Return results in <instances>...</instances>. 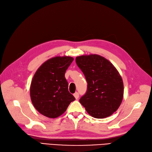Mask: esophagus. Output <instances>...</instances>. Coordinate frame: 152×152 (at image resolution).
<instances>
[{
  "instance_id": "34e87169",
  "label": "esophagus",
  "mask_w": 152,
  "mask_h": 152,
  "mask_svg": "<svg viewBox=\"0 0 152 152\" xmlns=\"http://www.w3.org/2000/svg\"><path fill=\"white\" fill-rule=\"evenodd\" d=\"M74 96L75 97L76 99H77L79 98V93L77 92H76L75 94H74Z\"/></svg>"
}]
</instances>
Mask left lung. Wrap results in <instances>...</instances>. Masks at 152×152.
<instances>
[{
  "label": "left lung",
  "instance_id": "obj_1",
  "mask_svg": "<svg viewBox=\"0 0 152 152\" xmlns=\"http://www.w3.org/2000/svg\"><path fill=\"white\" fill-rule=\"evenodd\" d=\"M77 65L87 82L86 93L80 102L91 116L104 118L118 109L124 96L121 76L107 59L97 54L77 56Z\"/></svg>",
  "mask_w": 152,
  "mask_h": 152
}]
</instances>
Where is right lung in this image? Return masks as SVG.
<instances>
[{
  "label": "right lung",
  "instance_id": "right-lung-1",
  "mask_svg": "<svg viewBox=\"0 0 152 152\" xmlns=\"http://www.w3.org/2000/svg\"><path fill=\"white\" fill-rule=\"evenodd\" d=\"M70 56H57L42 64L33 77L30 97L34 107L48 118L64 113L75 98L68 90L65 74L73 61Z\"/></svg>",
  "mask_w": 152,
  "mask_h": 152
}]
</instances>
